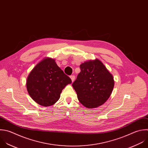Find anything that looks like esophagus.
Instances as JSON below:
<instances>
[{
  "label": "esophagus",
  "instance_id": "obj_1",
  "mask_svg": "<svg viewBox=\"0 0 148 148\" xmlns=\"http://www.w3.org/2000/svg\"><path fill=\"white\" fill-rule=\"evenodd\" d=\"M70 78H71V79L72 82H74V80H75V75H71V76H70Z\"/></svg>",
  "mask_w": 148,
  "mask_h": 148
}]
</instances>
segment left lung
<instances>
[{
    "label": "left lung",
    "mask_w": 148,
    "mask_h": 148,
    "mask_svg": "<svg viewBox=\"0 0 148 148\" xmlns=\"http://www.w3.org/2000/svg\"><path fill=\"white\" fill-rule=\"evenodd\" d=\"M79 67L81 72L72 84L78 101L90 109L102 105L113 91L114 85L113 75L97 59L85 62Z\"/></svg>",
    "instance_id": "8db88e82"
}]
</instances>
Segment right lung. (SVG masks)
I'll use <instances>...</instances> for the list:
<instances>
[{"label":"right lung","mask_w":148,"mask_h":148,"mask_svg":"<svg viewBox=\"0 0 148 148\" xmlns=\"http://www.w3.org/2000/svg\"><path fill=\"white\" fill-rule=\"evenodd\" d=\"M71 82L55 59L46 58L31 70L26 85L32 99L38 104L48 107L56 103L62 90Z\"/></svg>","instance_id":"right-lung-1"}]
</instances>
